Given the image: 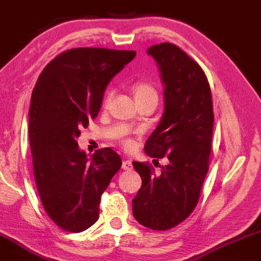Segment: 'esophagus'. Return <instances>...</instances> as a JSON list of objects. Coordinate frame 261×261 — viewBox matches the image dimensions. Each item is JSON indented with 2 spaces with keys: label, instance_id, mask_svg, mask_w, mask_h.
<instances>
[{
  "label": "esophagus",
  "instance_id": "34e87169",
  "mask_svg": "<svg viewBox=\"0 0 261 261\" xmlns=\"http://www.w3.org/2000/svg\"><path fill=\"white\" fill-rule=\"evenodd\" d=\"M121 168L124 169V170H131V169H133V162L128 161V159H126V161L122 162Z\"/></svg>",
  "mask_w": 261,
  "mask_h": 261
}]
</instances>
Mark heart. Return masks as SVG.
<instances>
[{
  "label": "heart",
  "instance_id": "1",
  "mask_svg": "<svg viewBox=\"0 0 261 261\" xmlns=\"http://www.w3.org/2000/svg\"><path fill=\"white\" fill-rule=\"evenodd\" d=\"M133 93L135 96V99L136 102H140V100H147V99H153L158 100V91H156L155 86L153 84L147 83V81H139V83H135L133 85ZM113 93L108 92L107 93L105 98V105L109 102V99L112 98ZM122 144H124L126 148H131L134 147V141L130 139H124L121 141Z\"/></svg>",
  "mask_w": 261,
  "mask_h": 261
}]
</instances>
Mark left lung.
I'll return each instance as SVG.
<instances>
[{"mask_svg": "<svg viewBox=\"0 0 261 261\" xmlns=\"http://www.w3.org/2000/svg\"><path fill=\"white\" fill-rule=\"evenodd\" d=\"M147 53L161 70L165 106L144 150L155 161L165 156L168 165L158 172L147 163L133 162L142 178L133 213L141 225L165 231L187 219L198 203L209 169L214 113L208 79L198 63L169 42L150 46Z\"/></svg>", "mask_w": 261, "mask_h": 261, "instance_id": "1", "label": "left lung"}]
</instances>
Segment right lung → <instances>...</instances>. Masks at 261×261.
Returning <instances> with one entry per match:
<instances>
[{
	"mask_svg": "<svg viewBox=\"0 0 261 261\" xmlns=\"http://www.w3.org/2000/svg\"><path fill=\"white\" fill-rule=\"evenodd\" d=\"M135 56L71 48L49 62L36 81L29 109L34 175L47 215L62 230L83 232L98 220L102 193L121 168L112 148L89 158L76 139L98 115L107 85Z\"/></svg>",
	"mask_w": 261,
	"mask_h": 261,
	"instance_id": "add662e5",
	"label": "right lung"
}]
</instances>
